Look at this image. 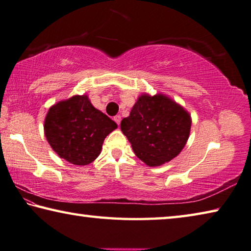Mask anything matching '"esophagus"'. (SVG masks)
I'll list each match as a JSON object with an SVG mask.
<instances>
[{"label":"esophagus","mask_w":251,"mask_h":251,"mask_svg":"<svg viewBox=\"0 0 251 251\" xmlns=\"http://www.w3.org/2000/svg\"><path fill=\"white\" fill-rule=\"evenodd\" d=\"M113 120L117 122L118 126H120V122H121V116H120V114H117L116 117H113Z\"/></svg>","instance_id":"obj_1"}]
</instances>
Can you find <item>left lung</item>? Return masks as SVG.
<instances>
[{"label":"left lung","mask_w":251,"mask_h":251,"mask_svg":"<svg viewBox=\"0 0 251 251\" xmlns=\"http://www.w3.org/2000/svg\"><path fill=\"white\" fill-rule=\"evenodd\" d=\"M191 125L190 114L172 99L142 95L120 126L135 155L149 166H159L183 150Z\"/></svg>","instance_id":"obj_1"}]
</instances>
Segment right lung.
<instances>
[{
	"instance_id": "add662e5",
	"label": "right lung",
	"mask_w": 251,
	"mask_h": 251,
	"mask_svg": "<svg viewBox=\"0 0 251 251\" xmlns=\"http://www.w3.org/2000/svg\"><path fill=\"white\" fill-rule=\"evenodd\" d=\"M117 126L82 95L52 105L44 130L48 143L60 157L75 165H87L100 154L105 137Z\"/></svg>"
}]
</instances>
